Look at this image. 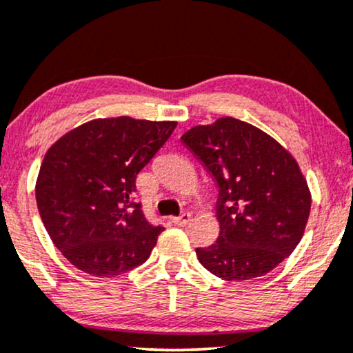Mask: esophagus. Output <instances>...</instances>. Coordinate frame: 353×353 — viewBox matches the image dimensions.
<instances>
[{
	"label": "esophagus",
	"instance_id": "esophagus-1",
	"mask_svg": "<svg viewBox=\"0 0 353 353\" xmlns=\"http://www.w3.org/2000/svg\"><path fill=\"white\" fill-rule=\"evenodd\" d=\"M190 220H192L190 213L189 212H184L181 216H174L172 218V223H174V225H177V226H184V225H189Z\"/></svg>",
	"mask_w": 353,
	"mask_h": 353
}]
</instances>
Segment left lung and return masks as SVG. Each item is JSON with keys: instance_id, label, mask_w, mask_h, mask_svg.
Returning <instances> with one entry per match:
<instances>
[{"instance_id": "1", "label": "left lung", "mask_w": 353, "mask_h": 353, "mask_svg": "<svg viewBox=\"0 0 353 353\" xmlns=\"http://www.w3.org/2000/svg\"><path fill=\"white\" fill-rule=\"evenodd\" d=\"M218 187L215 244L197 248L205 269L223 280L265 275L295 251L311 210L296 159L261 128L233 117L181 137Z\"/></svg>"}]
</instances>
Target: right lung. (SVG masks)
Here are the masks:
<instances>
[{"instance_id":"1","label":"right lung","mask_w":353,"mask_h":353,"mask_svg":"<svg viewBox=\"0 0 353 353\" xmlns=\"http://www.w3.org/2000/svg\"><path fill=\"white\" fill-rule=\"evenodd\" d=\"M177 122L96 119L58 138L43 158L35 200L48 236L77 269L114 276L141 265L163 226L133 202L138 172Z\"/></svg>"}]
</instances>
